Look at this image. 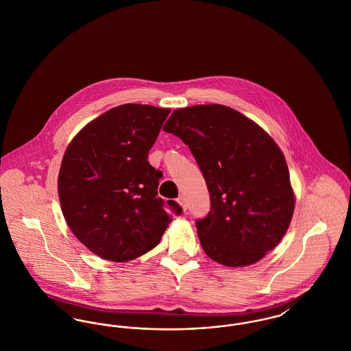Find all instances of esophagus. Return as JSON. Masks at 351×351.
Segmentation results:
<instances>
[{
  "label": "esophagus",
  "mask_w": 351,
  "mask_h": 351,
  "mask_svg": "<svg viewBox=\"0 0 351 351\" xmlns=\"http://www.w3.org/2000/svg\"><path fill=\"white\" fill-rule=\"evenodd\" d=\"M178 204L183 208V210H186V201L184 199V196H180V197L178 199Z\"/></svg>",
  "instance_id": "obj_1"
}]
</instances>
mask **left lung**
<instances>
[{
	"mask_svg": "<svg viewBox=\"0 0 351 351\" xmlns=\"http://www.w3.org/2000/svg\"><path fill=\"white\" fill-rule=\"evenodd\" d=\"M163 130L193 154L210 195L196 222L205 254L226 267H246L287 233L296 197L283 151L258 123L229 106L176 109Z\"/></svg>",
	"mask_w": 351,
	"mask_h": 351,
	"instance_id": "8db88e82",
	"label": "left lung"
}]
</instances>
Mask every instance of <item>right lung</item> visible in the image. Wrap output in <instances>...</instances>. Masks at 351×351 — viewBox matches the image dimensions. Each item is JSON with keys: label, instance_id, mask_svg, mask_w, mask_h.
Returning <instances> with one entry per match:
<instances>
[{"label": "right lung", "instance_id": "1", "mask_svg": "<svg viewBox=\"0 0 351 351\" xmlns=\"http://www.w3.org/2000/svg\"><path fill=\"white\" fill-rule=\"evenodd\" d=\"M171 109L123 104L73 136L58 193L71 232L105 261L129 262L152 250L172 221L156 197L162 172L147 160ZM168 205L176 213L175 201Z\"/></svg>", "mask_w": 351, "mask_h": 351}]
</instances>
